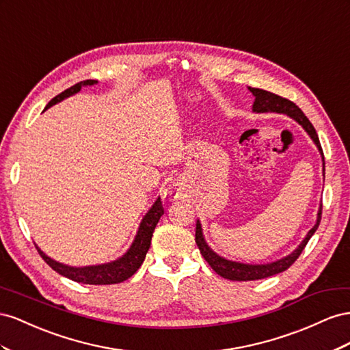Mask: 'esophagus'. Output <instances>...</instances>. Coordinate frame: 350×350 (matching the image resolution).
Here are the masks:
<instances>
[{
	"label": "esophagus",
	"instance_id": "1",
	"mask_svg": "<svg viewBox=\"0 0 350 350\" xmlns=\"http://www.w3.org/2000/svg\"><path fill=\"white\" fill-rule=\"evenodd\" d=\"M165 195L168 196V199H172V201H176V199L180 198V195H182L180 193V187H177L176 185H170Z\"/></svg>",
	"mask_w": 350,
	"mask_h": 350
}]
</instances>
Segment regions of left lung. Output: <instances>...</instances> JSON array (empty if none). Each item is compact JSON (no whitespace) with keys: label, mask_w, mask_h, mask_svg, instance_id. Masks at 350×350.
I'll use <instances>...</instances> for the list:
<instances>
[{"label":"left lung","mask_w":350,"mask_h":350,"mask_svg":"<svg viewBox=\"0 0 350 350\" xmlns=\"http://www.w3.org/2000/svg\"><path fill=\"white\" fill-rule=\"evenodd\" d=\"M249 91L252 92V95L255 96V101L252 105V111L254 113H278V114H286L291 118H293L295 122H297L301 124L305 132L311 136V139L314 141V144L317 145L319 154L323 157V164L324 163V154L321 149V144H319L318 135L315 132V129L312 126V123L309 122L308 117L302 113V109L299 108L296 104H293L292 101H288L286 98L278 96L273 92L264 91V89H258V88H247ZM324 174H325V168H324ZM321 213H323V205L319 206L318 214H317V223L315 226L308 232V234L305 236V239L302 241V243L299 245L295 251L287 255L278 261L269 262V264H243V262H236V261H230V259H226L223 256L217 255L211 247L208 246V243L205 242L204 234H202V226L199 223V219L196 221V233H195V242L201 251L202 256L205 258V261L211 265V268L214 271L221 275L224 278H228V280L233 282H251V280H261V278H267L269 275H274L278 273H283L286 269L291 267L296 259L299 258V255L302 254V251L305 249L306 243L309 242V239L312 237V234L317 232V228L319 226V221H321Z\"/></svg>","instance_id":"left-lung-1"}]
</instances>
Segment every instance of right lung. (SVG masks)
I'll return each mask as SVG.
<instances>
[{
  "mask_svg": "<svg viewBox=\"0 0 350 350\" xmlns=\"http://www.w3.org/2000/svg\"><path fill=\"white\" fill-rule=\"evenodd\" d=\"M95 83H98V82L89 79V81H83V82H79V83L73 85L72 88L66 89L64 92L53 98L51 101L48 103V105L45 107V109L55 105L59 101H63V99H66L68 96L77 94L82 89V86H92ZM163 214H164V208H163L161 198H158L154 202V205L149 208V211L145 214V217L142 218L141 224H139L135 241H133L132 246L129 247V251L122 258H118V259H116V261L107 262V264L89 265V267H70V265H66L62 262H57L53 258L46 256L38 246H36V249H38L39 255L42 256L44 261L49 267H51L54 271L70 278V280H73V282L83 283V284L122 283V282L127 280L129 277H132L137 271L139 267H141L142 262L145 261L148 249H149V246H151V239H152V233L155 230V226L159 221V218H161Z\"/></svg>",
  "mask_w": 350,
  "mask_h": 350,
  "instance_id": "1",
  "label": "right lung"
}]
</instances>
